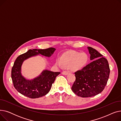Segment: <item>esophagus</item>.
Listing matches in <instances>:
<instances>
[{"label": "esophagus", "mask_w": 121, "mask_h": 121, "mask_svg": "<svg viewBox=\"0 0 121 121\" xmlns=\"http://www.w3.org/2000/svg\"><path fill=\"white\" fill-rule=\"evenodd\" d=\"M69 73V72L66 71H64L62 72V74L63 75H67Z\"/></svg>", "instance_id": "34e87169"}]
</instances>
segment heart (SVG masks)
<instances>
[{
  "label": "heart",
  "instance_id": "b5f03b06",
  "mask_svg": "<svg viewBox=\"0 0 121 121\" xmlns=\"http://www.w3.org/2000/svg\"><path fill=\"white\" fill-rule=\"evenodd\" d=\"M88 60V56L85 53H81L72 52L63 55L60 59V62L57 64L61 66L62 64L65 66H71L73 69H81L87 64Z\"/></svg>",
  "mask_w": 121,
  "mask_h": 121
}]
</instances>
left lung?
Segmentation results:
<instances>
[{
	"label": "left lung",
	"instance_id": "1",
	"mask_svg": "<svg viewBox=\"0 0 121 121\" xmlns=\"http://www.w3.org/2000/svg\"><path fill=\"white\" fill-rule=\"evenodd\" d=\"M88 49L93 61L74 73L75 80L72 87L73 92L82 98L93 97L102 92L110 73L107 59L95 49L90 47Z\"/></svg>",
	"mask_w": 121,
	"mask_h": 121
}]
</instances>
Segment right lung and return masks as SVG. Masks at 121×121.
<instances>
[{"mask_svg": "<svg viewBox=\"0 0 121 121\" xmlns=\"http://www.w3.org/2000/svg\"><path fill=\"white\" fill-rule=\"evenodd\" d=\"M55 50L53 48L47 49H29L28 52L18 56L12 69L11 78L16 89L24 96L31 99L42 97L50 91L55 78L60 72L43 71L41 74L33 80L24 78L21 74V66L23 61L29 57L38 54L50 57Z\"/></svg>", "mask_w": 121, "mask_h": 121, "instance_id": "1", "label": "right lung"}]
</instances>
